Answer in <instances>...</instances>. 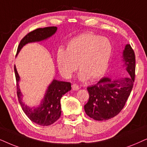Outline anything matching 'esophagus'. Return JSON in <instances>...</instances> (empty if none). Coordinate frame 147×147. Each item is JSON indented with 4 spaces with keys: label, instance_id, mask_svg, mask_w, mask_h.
Here are the masks:
<instances>
[{
    "label": "esophagus",
    "instance_id": "1",
    "mask_svg": "<svg viewBox=\"0 0 147 147\" xmlns=\"http://www.w3.org/2000/svg\"><path fill=\"white\" fill-rule=\"evenodd\" d=\"M72 88L73 91H77V90L79 89V87L77 85V84H73V85H72Z\"/></svg>",
    "mask_w": 147,
    "mask_h": 147
}]
</instances>
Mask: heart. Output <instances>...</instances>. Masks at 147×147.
Wrapping results in <instances>:
<instances>
[{
  "label": "heart",
  "mask_w": 147,
  "mask_h": 147,
  "mask_svg": "<svg viewBox=\"0 0 147 147\" xmlns=\"http://www.w3.org/2000/svg\"><path fill=\"white\" fill-rule=\"evenodd\" d=\"M111 52L112 46L108 39L86 33L70 40L66 50L58 49L56 63L60 74L66 79L71 77L79 66L81 81H95L106 72Z\"/></svg>",
  "instance_id": "1"
}]
</instances>
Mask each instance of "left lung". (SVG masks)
<instances>
[{
    "label": "left lung",
    "mask_w": 147,
    "mask_h": 147,
    "mask_svg": "<svg viewBox=\"0 0 147 147\" xmlns=\"http://www.w3.org/2000/svg\"><path fill=\"white\" fill-rule=\"evenodd\" d=\"M122 61L123 66L130 75L128 77L116 79L104 77L87 87L89 98L84 109L90 118L98 121L109 120L118 115L124 107L135 77V55L130 44L125 46Z\"/></svg>",
    "instance_id": "left-lung-1"
}]
</instances>
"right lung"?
I'll return each instance as SVG.
<instances>
[{"label":"right lung","mask_w":147,"mask_h":147,"mask_svg":"<svg viewBox=\"0 0 147 147\" xmlns=\"http://www.w3.org/2000/svg\"><path fill=\"white\" fill-rule=\"evenodd\" d=\"M57 31L56 27H48L35 29L26 35L19 43L17 54L25 45L29 43L39 42L52 37ZM17 81V97L23 111L27 116L36 124L40 126H50L58 120L61 115L60 99L64 94L71 90V83L54 79L48 87L44 98L40 105L36 107H29L23 101V94L19 88L20 81L17 68H14Z\"/></svg>","instance_id":"add662e5"}]
</instances>
